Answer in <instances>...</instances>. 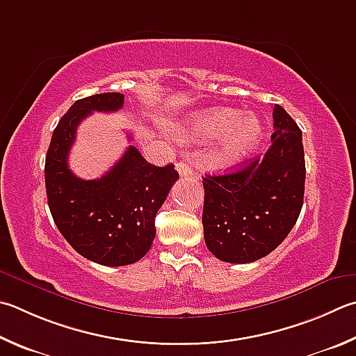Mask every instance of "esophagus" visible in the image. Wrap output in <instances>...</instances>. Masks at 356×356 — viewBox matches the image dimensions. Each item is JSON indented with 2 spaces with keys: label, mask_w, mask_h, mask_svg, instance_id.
Returning <instances> with one entry per match:
<instances>
[{
  "label": "esophagus",
  "mask_w": 356,
  "mask_h": 356,
  "mask_svg": "<svg viewBox=\"0 0 356 356\" xmlns=\"http://www.w3.org/2000/svg\"><path fill=\"white\" fill-rule=\"evenodd\" d=\"M176 170L182 177H191L193 176V168L186 163V161H179L176 165Z\"/></svg>",
  "instance_id": "34e87169"
}]
</instances>
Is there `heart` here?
<instances>
[{
  "mask_svg": "<svg viewBox=\"0 0 356 356\" xmlns=\"http://www.w3.org/2000/svg\"><path fill=\"white\" fill-rule=\"evenodd\" d=\"M264 127L257 116L245 115L229 107H211L193 112L176 129L185 143L218 140V161L221 165L240 163L261 143Z\"/></svg>",
  "mask_w": 356,
  "mask_h": 356,
  "instance_id": "obj_1",
  "label": "heart"
}]
</instances>
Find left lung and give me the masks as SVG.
Instances as JSON below:
<instances>
[{"mask_svg":"<svg viewBox=\"0 0 356 356\" xmlns=\"http://www.w3.org/2000/svg\"><path fill=\"white\" fill-rule=\"evenodd\" d=\"M273 145L240 171L205 176L204 238L218 260L252 263L270 254L294 227L303 205L302 131L274 106Z\"/></svg>","mask_w":356,"mask_h":356,"instance_id":"left-lung-1","label":"left lung"}]
</instances>
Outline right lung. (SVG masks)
I'll return each instance as SVG.
<instances>
[{
  "label": "right lung",
  "instance_id": "right-lung-1",
  "mask_svg": "<svg viewBox=\"0 0 356 356\" xmlns=\"http://www.w3.org/2000/svg\"><path fill=\"white\" fill-rule=\"evenodd\" d=\"M122 104L121 93L76 101L54 129L44 161L48 205L57 229L77 254L104 266H126L147 254L156 238L154 219L179 179L172 163L152 165L135 146L99 179L83 180L70 170L68 152L79 122L92 112H116Z\"/></svg>",
  "mask_w": 356,
  "mask_h": 356
}]
</instances>
